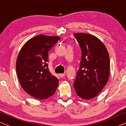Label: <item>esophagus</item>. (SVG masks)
<instances>
[{
	"instance_id": "esophagus-1",
	"label": "esophagus",
	"mask_w": 126,
	"mask_h": 126,
	"mask_svg": "<svg viewBox=\"0 0 126 126\" xmlns=\"http://www.w3.org/2000/svg\"><path fill=\"white\" fill-rule=\"evenodd\" d=\"M59 76H60V78H63L65 76V74L64 73H61V74H59Z\"/></svg>"
}]
</instances>
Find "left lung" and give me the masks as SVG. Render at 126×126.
<instances>
[{
	"instance_id": "1",
	"label": "left lung",
	"mask_w": 126,
	"mask_h": 126,
	"mask_svg": "<svg viewBox=\"0 0 126 126\" xmlns=\"http://www.w3.org/2000/svg\"><path fill=\"white\" fill-rule=\"evenodd\" d=\"M82 51L80 67L73 83L75 92L83 99L95 98L110 77V57L106 47L97 37L86 33L73 34Z\"/></svg>"
}]
</instances>
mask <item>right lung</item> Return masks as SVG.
I'll list each match as a JSON object with an SVG mask.
<instances>
[{
  "label": "right lung",
  "instance_id": "add662e5",
  "mask_svg": "<svg viewBox=\"0 0 126 126\" xmlns=\"http://www.w3.org/2000/svg\"><path fill=\"white\" fill-rule=\"evenodd\" d=\"M60 37L38 35L22 46L16 63L19 81L22 89L34 98L47 99L54 95L59 80L48 70V52Z\"/></svg>",
  "mask_w": 126,
  "mask_h": 126
}]
</instances>
